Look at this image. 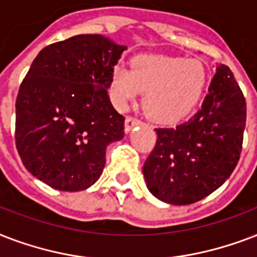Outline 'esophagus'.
Wrapping results in <instances>:
<instances>
[{
  "instance_id": "esophagus-1",
  "label": "esophagus",
  "mask_w": 257,
  "mask_h": 257,
  "mask_svg": "<svg viewBox=\"0 0 257 257\" xmlns=\"http://www.w3.org/2000/svg\"><path fill=\"white\" fill-rule=\"evenodd\" d=\"M141 123H142L141 120H138V119H135V118H131V116L126 118V122H124V131H126V134L127 133H130L134 127L139 126Z\"/></svg>"
}]
</instances>
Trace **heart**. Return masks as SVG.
Masks as SVG:
<instances>
[{
  "label": "heart",
  "instance_id": "b5f03b06",
  "mask_svg": "<svg viewBox=\"0 0 257 257\" xmlns=\"http://www.w3.org/2000/svg\"><path fill=\"white\" fill-rule=\"evenodd\" d=\"M208 71L198 59L143 53L130 63V71L116 65L111 71V100L124 110L139 92L142 106L151 120L162 124L176 123L188 116L204 95Z\"/></svg>",
  "mask_w": 257,
  "mask_h": 257
}]
</instances>
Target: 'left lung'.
Returning a JSON list of instances; mask_svg holds the SVG:
<instances>
[{"instance_id": "1", "label": "left lung", "mask_w": 257, "mask_h": 257, "mask_svg": "<svg viewBox=\"0 0 257 257\" xmlns=\"http://www.w3.org/2000/svg\"><path fill=\"white\" fill-rule=\"evenodd\" d=\"M209 93L188 122L156 128L157 143L143 165L153 196L166 204L189 205L225 182L240 158L245 99L233 73L217 64Z\"/></svg>"}]
</instances>
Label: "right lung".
I'll use <instances>...</instances> for the list:
<instances>
[{
  "label": "right lung",
  "instance_id": "obj_1",
  "mask_svg": "<svg viewBox=\"0 0 257 257\" xmlns=\"http://www.w3.org/2000/svg\"><path fill=\"white\" fill-rule=\"evenodd\" d=\"M126 49L101 35H77L36 56L16 99V146L37 180L63 192L99 180L107 146L124 135L107 89Z\"/></svg>",
  "mask_w": 257,
  "mask_h": 257
}]
</instances>
